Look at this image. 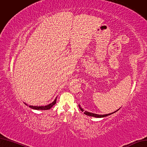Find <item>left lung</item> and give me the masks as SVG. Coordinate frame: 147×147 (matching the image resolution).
Instances as JSON below:
<instances>
[{
	"mask_svg": "<svg viewBox=\"0 0 147 147\" xmlns=\"http://www.w3.org/2000/svg\"><path fill=\"white\" fill-rule=\"evenodd\" d=\"M79 108L80 109H81V111H83V109L80 107V106H79ZM118 111V110H117ZM116 112V111H115ZM115 113V112H114ZM113 113H111V114H105V115H98V114H93V113H88L87 112V111H84V114L87 115H89V116H92V117H106V116H108L109 115H111Z\"/></svg>",
	"mask_w": 147,
	"mask_h": 147,
	"instance_id": "8db88e82",
	"label": "left lung"
}]
</instances>
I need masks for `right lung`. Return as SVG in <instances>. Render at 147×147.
<instances>
[{"instance_id":"obj_1","label":"right lung","mask_w":147,"mask_h":147,"mask_svg":"<svg viewBox=\"0 0 147 147\" xmlns=\"http://www.w3.org/2000/svg\"><path fill=\"white\" fill-rule=\"evenodd\" d=\"M57 98H55V100H54V102H52V103H50L47 106H29L30 108H31L32 109H38V110H48L50 109L51 108L52 106L55 105L57 102Z\"/></svg>"}]
</instances>
